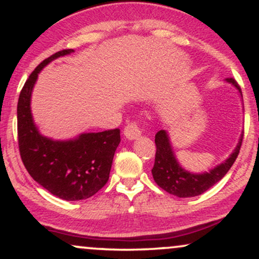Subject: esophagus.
I'll return each instance as SVG.
<instances>
[{"label": "esophagus", "mask_w": 259, "mask_h": 259, "mask_svg": "<svg viewBox=\"0 0 259 259\" xmlns=\"http://www.w3.org/2000/svg\"><path fill=\"white\" fill-rule=\"evenodd\" d=\"M124 135H125L126 139L135 140L141 135V130H140L139 125L135 121H130V123H127L125 127H124Z\"/></svg>", "instance_id": "obj_1"}]
</instances>
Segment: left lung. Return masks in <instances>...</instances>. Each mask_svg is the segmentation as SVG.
Wrapping results in <instances>:
<instances>
[{"instance_id": "1", "label": "left lung", "mask_w": 259, "mask_h": 259, "mask_svg": "<svg viewBox=\"0 0 259 259\" xmlns=\"http://www.w3.org/2000/svg\"><path fill=\"white\" fill-rule=\"evenodd\" d=\"M228 82L234 85L242 95L241 89L236 80L233 78H228ZM243 139V134L240 138L239 144L234 152L230 154V157L223 162L222 164L217 165L212 170L207 173L195 174L190 173L184 169L179 164L177 158L174 156V151L171 148L169 136L165 130H159L156 134L154 142H156V158H154V165L152 168L153 179L157 183V185L162 187L164 191L169 194L178 196V197H194L203 192H206L209 187H212L214 184L224 178V175L228 173L229 169L234 164L239 156L240 147H241Z\"/></svg>"}]
</instances>
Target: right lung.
Returning a JSON list of instances; mask_svg holds the SVG:
<instances>
[{
	"mask_svg": "<svg viewBox=\"0 0 259 259\" xmlns=\"http://www.w3.org/2000/svg\"><path fill=\"white\" fill-rule=\"evenodd\" d=\"M74 50H62L46 58L29 75L17 107L18 145L23 164L31 178L52 195L65 201L91 197L108 181L120 130L86 133L68 141L42 136L31 115V92L38 73L53 59Z\"/></svg>",
	"mask_w": 259,
	"mask_h": 259,
	"instance_id": "right-lung-1",
	"label": "right lung"
}]
</instances>
